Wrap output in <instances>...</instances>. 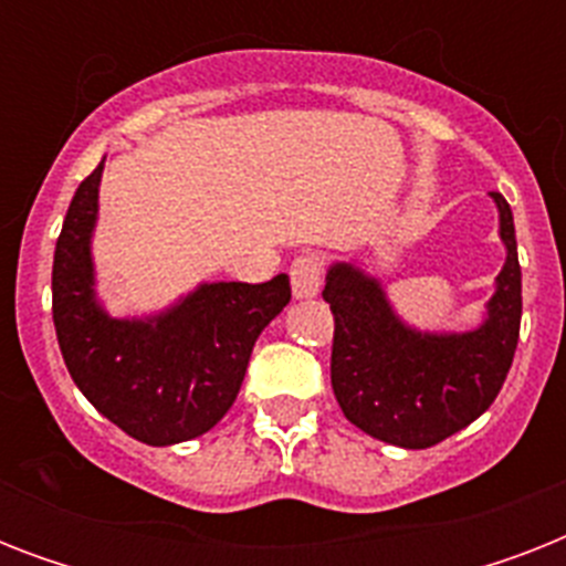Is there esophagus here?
Masks as SVG:
<instances>
[{"label": "esophagus", "instance_id": "34e87169", "mask_svg": "<svg viewBox=\"0 0 566 566\" xmlns=\"http://www.w3.org/2000/svg\"><path fill=\"white\" fill-rule=\"evenodd\" d=\"M319 284H323V258L308 252L300 255L291 264V287L296 300H311L317 296Z\"/></svg>", "mask_w": 566, "mask_h": 566}]
</instances>
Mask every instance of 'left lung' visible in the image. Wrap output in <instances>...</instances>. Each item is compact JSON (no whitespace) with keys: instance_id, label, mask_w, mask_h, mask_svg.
I'll use <instances>...</instances> for the list:
<instances>
[{"instance_id":"left-lung-1","label":"left lung","mask_w":566,"mask_h":566,"mask_svg":"<svg viewBox=\"0 0 566 566\" xmlns=\"http://www.w3.org/2000/svg\"><path fill=\"white\" fill-rule=\"evenodd\" d=\"M500 238L509 249L488 317L464 335L405 326L378 279L355 264H332L323 300L335 314L332 387L346 420L370 438L429 449L467 429L493 405L509 376L523 317V275L514 213L502 193Z\"/></svg>"}]
</instances>
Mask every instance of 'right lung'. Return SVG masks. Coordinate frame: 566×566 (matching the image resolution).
Segmentation results:
<instances>
[{
	"mask_svg": "<svg viewBox=\"0 0 566 566\" xmlns=\"http://www.w3.org/2000/svg\"><path fill=\"white\" fill-rule=\"evenodd\" d=\"M102 167L78 185L55 243L57 346L87 402L126 434L149 447L193 440L234 405L258 335L291 302V279L199 284L155 317H108L91 258Z\"/></svg>",
	"mask_w": 566,
	"mask_h": 566,
	"instance_id": "add662e5",
	"label": "right lung"
}]
</instances>
